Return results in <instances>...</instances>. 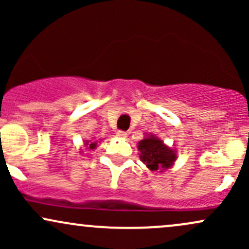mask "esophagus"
I'll list each match as a JSON object with an SVG mask.
<instances>
[{"label":"esophagus","mask_w":249,"mask_h":249,"mask_svg":"<svg viewBox=\"0 0 249 249\" xmlns=\"http://www.w3.org/2000/svg\"><path fill=\"white\" fill-rule=\"evenodd\" d=\"M116 136L118 137V138H123V139H125L127 137V133L126 132H124V131H118V132L116 133Z\"/></svg>","instance_id":"esophagus-1"}]
</instances>
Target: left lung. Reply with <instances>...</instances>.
Masks as SVG:
<instances>
[{
  "label": "left lung",
  "mask_w": 249,
  "mask_h": 249,
  "mask_svg": "<svg viewBox=\"0 0 249 249\" xmlns=\"http://www.w3.org/2000/svg\"><path fill=\"white\" fill-rule=\"evenodd\" d=\"M139 158L151 171H162L172 167L177 154L154 134H146L138 144Z\"/></svg>",
  "instance_id": "obj_1"
}]
</instances>
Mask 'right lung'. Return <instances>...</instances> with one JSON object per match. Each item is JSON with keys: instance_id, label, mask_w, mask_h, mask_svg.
<instances>
[{"instance_id": "1", "label": "right lung", "mask_w": 249, "mask_h": 249, "mask_svg": "<svg viewBox=\"0 0 249 249\" xmlns=\"http://www.w3.org/2000/svg\"><path fill=\"white\" fill-rule=\"evenodd\" d=\"M84 146H85V150H95L97 147V142H91V141H84Z\"/></svg>"}]
</instances>
